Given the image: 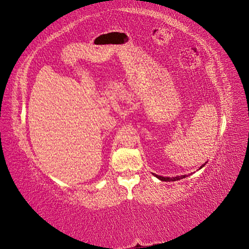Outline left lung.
I'll return each instance as SVG.
<instances>
[{"label":"left lung","mask_w":249,"mask_h":249,"mask_svg":"<svg viewBox=\"0 0 249 249\" xmlns=\"http://www.w3.org/2000/svg\"><path fill=\"white\" fill-rule=\"evenodd\" d=\"M207 163V162H206ZM206 163L205 164H202L201 166H200V168H202L203 166H205L206 165ZM199 168V169H200ZM153 175L156 177V178H159L160 180H163V182H175V180H178V179H182V178H185L186 177H188V176H178V177H173V178H168V177H161V176H158V175H156V173H153Z\"/></svg>","instance_id":"obj_1"}]
</instances>
